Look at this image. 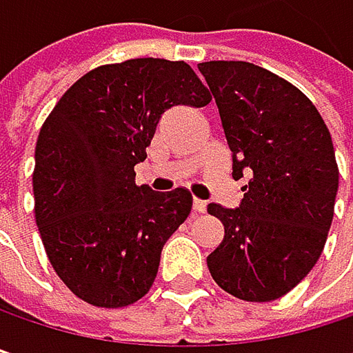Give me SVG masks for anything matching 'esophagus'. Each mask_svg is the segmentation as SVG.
Here are the masks:
<instances>
[{
	"instance_id": "esophagus-1",
	"label": "esophagus",
	"mask_w": 353,
	"mask_h": 353,
	"mask_svg": "<svg viewBox=\"0 0 353 353\" xmlns=\"http://www.w3.org/2000/svg\"><path fill=\"white\" fill-rule=\"evenodd\" d=\"M192 208H194V212H204V210H206V202L194 198V200H192Z\"/></svg>"
}]
</instances>
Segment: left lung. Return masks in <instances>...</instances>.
<instances>
[{"label": "left lung", "mask_w": 353, "mask_h": 353, "mask_svg": "<svg viewBox=\"0 0 353 353\" xmlns=\"http://www.w3.org/2000/svg\"><path fill=\"white\" fill-rule=\"evenodd\" d=\"M198 69L219 106L233 177L251 174L239 208L208 204L225 237L206 263L225 292L270 303L323 253L339 185L331 134L315 104L263 67L208 61Z\"/></svg>", "instance_id": "8db88e82"}]
</instances>
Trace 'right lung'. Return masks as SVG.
Returning <instances> with one entry per match:
<instances>
[{
  "instance_id": "1",
  "label": "right lung",
  "mask_w": 353,
  "mask_h": 353,
  "mask_svg": "<svg viewBox=\"0 0 353 353\" xmlns=\"http://www.w3.org/2000/svg\"><path fill=\"white\" fill-rule=\"evenodd\" d=\"M210 100L188 63L149 57L92 69L52 108L36 141L34 214L50 265L77 299L120 309L149 292L192 194L137 185L134 165L165 110Z\"/></svg>"
}]
</instances>
